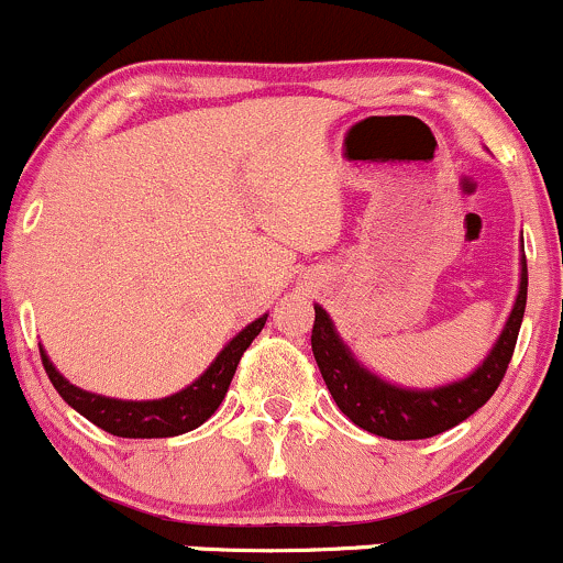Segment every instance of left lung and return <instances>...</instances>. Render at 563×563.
<instances>
[{"mask_svg": "<svg viewBox=\"0 0 563 563\" xmlns=\"http://www.w3.org/2000/svg\"><path fill=\"white\" fill-rule=\"evenodd\" d=\"M527 307V260H521V283L516 303L510 309L500 339L493 352L468 378L455 384L437 386V389H402L373 376L349 352V346L335 333L333 320L325 309L314 303L312 352L333 394L335 405L360 429L386 439H429L452 429L493 397L503 376H506L510 357H514L516 339H519L521 320Z\"/></svg>", "mask_w": 563, "mask_h": 563, "instance_id": "obj_1", "label": "left lung"}]
</instances>
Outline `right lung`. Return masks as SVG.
Returning <instances> with one entry per match:
<instances>
[{
	"label": "right lung",
	"mask_w": 563,
	"mask_h": 563,
	"mask_svg": "<svg viewBox=\"0 0 563 563\" xmlns=\"http://www.w3.org/2000/svg\"><path fill=\"white\" fill-rule=\"evenodd\" d=\"M264 322H267V314H262L260 320L245 325L243 331L217 354L214 363L206 367L203 376L192 380L187 389L164 399H151V402H126V399H111L102 397V394L84 391L79 386L68 384V380L55 371V365L49 363L47 352H44L42 346H38V352H42V365L44 371H47L49 380H53L57 394H60L76 412H81L87 421H92L97 429L126 439H161L198 429L200 423L209 421V418L214 416V410L222 405L224 394L230 389V380L235 376L243 352L251 346V341L262 333Z\"/></svg>",
	"instance_id": "obj_1"
}]
</instances>
